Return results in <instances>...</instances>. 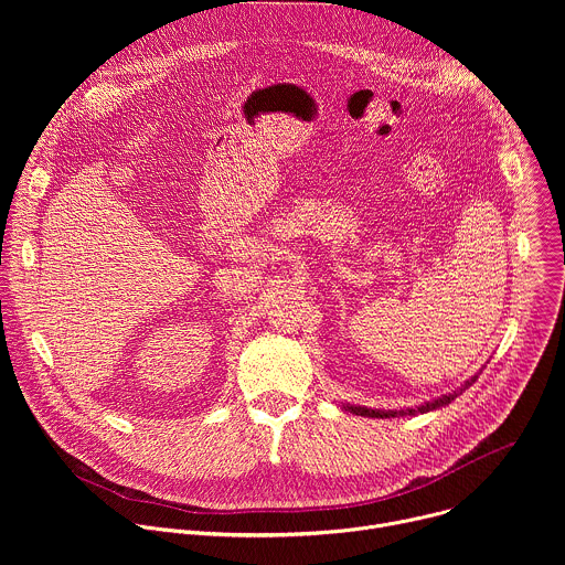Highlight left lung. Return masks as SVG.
<instances>
[{
  "label": "left lung",
  "mask_w": 565,
  "mask_h": 565,
  "mask_svg": "<svg viewBox=\"0 0 565 565\" xmlns=\"http://www.w3.org/2000/svg\"><path fill=\"white\" fill-rule=\"evenodd\" d=\"M478 380V375H471L469 380H465L456 391H451V393H445V395H440V397H436V399H429V402H425V405H420V407H416V409H369V407H360V405H342V409L344 412H351V414H355V416H364V418H405V416H418V414H429V412H436V409H440V407H447L451 399H456L465 388H469L473 382Z\"/></svg>",
  "instance_id": "obj_1"
}]
</instances>
